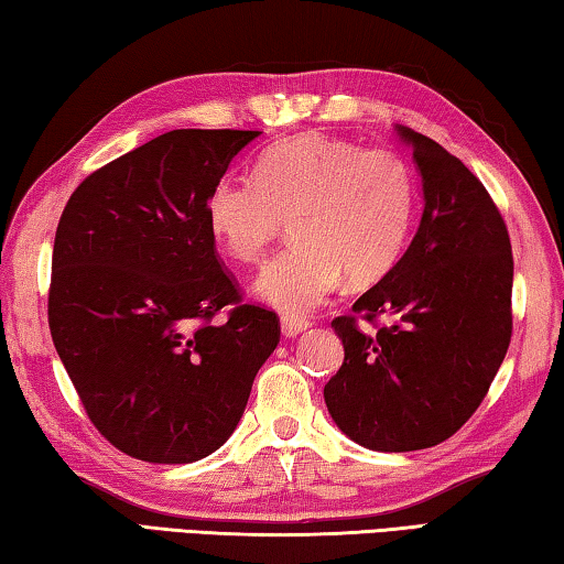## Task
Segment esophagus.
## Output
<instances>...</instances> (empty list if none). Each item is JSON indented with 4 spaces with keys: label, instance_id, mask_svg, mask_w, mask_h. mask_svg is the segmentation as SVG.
<instances>
[{
    "label": "esophagus",
    "instance_id": "1",
    "mask_svg": "<svg viewBox=\"0 0 564 564\" xmlns=\"http://www.w3.org/2000/svg\"><path fill=\"white\" fill-rule=\"evenodd\" d=\"M308 326H311V323L305 321V318H283V321H281V330H283L285 338L299 336V333L308 330Z\"/></svg>",
    "mask_w": 564,
    "mask_h": 564
}]
</instances>
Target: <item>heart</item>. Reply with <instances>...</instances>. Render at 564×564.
I'll return each instance as SVG.
<instances>
[{
    "instance_id": "1",
    "label": "heart",
    "mask_w": 564,
    "mask_h": 564,
    "mask_svg": "<svg viewBox=\"0 0 564 564\" xmlns=\"http://www.w3.org/2000/svg\"><path fill=\"white\" fill-rule=\"evenodd\" d=\"M417 206L410 161L390 147L301 133L265 149L256 178L221 176L206 196L208 231L234 259L259 263L293 218V246L261 273L259 293L299 318L348 275L373 283L403 253Z\"/></svg>"
}]
</instances>
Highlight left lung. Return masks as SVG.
<instances>
[{
	"label": "left lung",
	"mask_w": 564,
	"mask_h": 564,
	"mask_svg": "<svg viewBox=\"0 0 564 564\" xmlns=\"http://www.w3.org/2000/svg\"><path fill=\"white\" fill-rule=\"evenodd\" d=\"M423 176V218L393 269L330 323L343 366L323 398L350 441L423 451L470 420L512 336V246L502 214L470 169L431 137L398 127ZM394 318L378 327L377 316ZM362 317L379 330L360 332Z\"/></svg>",
	"instance_id": "1"
}]
</instances>
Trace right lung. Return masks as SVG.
<instances>
[{"instance_id":"obj_1","label":"right lung","mask_w":564,"mask_h":564,"mask_svg":"<svg viewBox=\"0 0 564 564\" xmlns=\"http://www.w3.org/2000/svg\"><path fill=\"white\" fill-rule=\"evenodd\" d=\"M259 133H161L84 178L56 226L54 348L94 427L137 460L218 451L281 340L279 316L243 303L206 224L208 188Z\"/></svg>"}]
</instances>
